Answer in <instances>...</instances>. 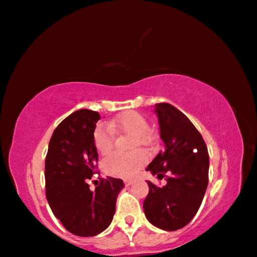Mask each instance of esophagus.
Instances as JSON below:
<instances>
[{
    "mask_svg": "<svg viewBox=\"0 0 257 257\" xmlns=\"http://www.w3.org/2000/svg\"><path fill=\"white\" fill-rule=\"evenodd\" d=\"M124 183H125L126 185H131V184H133V181H131V180H125Z\"/></svg>",
    "mask_w": 257,
    "mask_h": 257,
    "instance_id": "obj_1",
    "label": "esophagus"
}]
</instances>
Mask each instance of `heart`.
<instances>
[{
	"label": "heart",
	"instance_id": "1",
	"mask_svg": "<svg viewBox=\"0 0 257 257\" xmlns=\"http://www.w3.org/2000/svg\"><path fill=\"white\" fill-rule=\"evenodd\" d=\"M113 132H124L135 135L133 147L145 145L150 141L147 120L136 111H127L107 124ZM108 128V129H109ZM105 126L99 125L94 131V146L99 154H109L113 148V136ZM147 162V155L144 151H135L128 154L114 153L107 156L103 162L106 174L114 177L128 178L135 176Z\"/></svg>",
	"mask_w": 257,
	"mask_h": 257
}]
</instances>
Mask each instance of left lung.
<instances>
[{
	"label": "left lung",
	"instance_id": "1",
	"mask_svg": "<svg viewBox=\"0 0 257 257\" xmlns=\"http://www.w3.org/2000/svg\"><path fill=\"white\" fill-rule=\"evenodd\" d=\"M162 152L147 167L167 184L159 188L147 181L150 192L144 200L147 220L163 230H177L191 221L209 183V152L203 137L189 118L168 103L155 104Z\"/></svg>",
	"mask_w": 257,
	"mask_h": 257
}]
</instances>
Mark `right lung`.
I'll return each mask as SVG.
<instances>
[{
    "label": "right lung",
    "instance_id": "obj_1",
    "mask_svg": "<svg viewBox=\"0 0 257 257\" xmlns=\"http://www.w3.org/2000/svg\"><path fill=\"white\" fill-rule=\"evenodd\" d=\"M98 112L75 111L54 130L45 160L46 198L55 218L77 236H94L109 227L116 212L119 178L101 180L95 191L89 189L98 161L94 146Z\"/></svg>",
    "mask_w": 257,
    "mask_h": 257
}]
</instances>
